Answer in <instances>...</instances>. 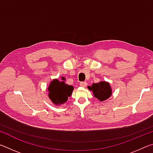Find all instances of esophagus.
I'll return each instance as SVG.
<instances>
[{
  "instance_id": "34e87169",
  "label": "esophagus",
  "mask_w": 153,
  "mask_h": 153,
  "mask_svg": "<svg viewBox=\"0 0 153 153\" xmlns=\"http://www.w3.org/2000/svg\"><path fill=\"white\" fill-rule=\"evenodd\" d=\"M79 85L82 87H86L87 86V82H81Z\"/></svg>"
}]
</instances>
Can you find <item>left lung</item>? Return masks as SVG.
Returning a JSON list of instances; mask_svg holds the SVG:
<instances>
[{"instance_id":"left-lung-1","label":"left lung","mask_w":153,"mask_h":153,"mask_svg":"<svg viewBox=\"0 0 153 153\" xmlns=\"http://www.w3.org/2000/svg\"><path fill=\"white\" fill-rule=\"evenodd\" d=\"M88 88L92 90L94 97L100 101H103L109 98L112 93L109 84L106 82L93 84L91 86H88Z\"/></svg>"}]
</instances>
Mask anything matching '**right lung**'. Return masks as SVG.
Instances as JSON below:
<instances>
[{
    "instance_id": "1",
    "label": "right lung",
    "mask_w": 153,
    "mask_h": 153,
    "mask_svg": "<svg viewBox=\"0 0 153 153\" xmlns=\"http://www.w3.org/2000/svg\"><path fill=\"white\" fill-rule=\"evenodd\" d=\"M62 80H65V77H62ZM48 90L49 98L54 104L58 105L63 104L67 101L68 97L71 95L74 87L66 84L63 81L55 79L51 83Z\"/></svg>"
}]
</instances>
